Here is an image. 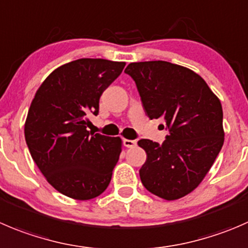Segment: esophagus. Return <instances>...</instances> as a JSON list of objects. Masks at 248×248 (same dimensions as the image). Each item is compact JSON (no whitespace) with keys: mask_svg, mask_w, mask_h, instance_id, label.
I'll list each match as a JSON object with an SVG mask.
<instances>
[{"mask_svg":"<svg viewBox=\"0 0 248 248\" xmlns=\"http://www.w3.org/2000/svg\"><path fill=\"white\" fill-rule=\"evenodd\" d=\"M124 145L126 148H134L137 145V141L131 140V139H124Z\"/></svg>","mask_w":248,"mask_h":248,"instance_id":"34e87169","label":"esophagus"}]
</instances>
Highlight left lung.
<instances>
[{
    "label": "left lung",
    "mask_w": 248,
    "mask_h": 248,
    "mask_svg": "<svg viewBox=\"0 0 248 248\" xmlns=\"http://www.w3.org/2000/svg\"><path fill=\"white\" fill-rule=\"evenodd\" d=\"M149 119H162L170 134L162 144L140 139L146 153L139 170L146 190L172 201L198 188L224 143L220 100L200 75L163 60L131 63Z\"/></svg>",
    "instance_id": "1"
}]
</instances>
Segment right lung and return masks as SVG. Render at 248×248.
Instances as JSON below:
<instances>
[{
    "instance_id": "right-lung-1",
    "label": "right lung",
    "mask_w": 248,
    "mask_h": 248,
    "mask_svg": "<svg viewBox=\"0 0 248 248\" xmlns=\"http://www.w3.org/2000/svg\"><path fill=\"white\" fill-rule=\"evenodd\" d=\"M124 62L82 58L59 66L36 91L24 133L31 157L55 190L75 200L104 193L122 151L120 137L87 131L102 93Z\"/></svg>"
}]
</instances>
